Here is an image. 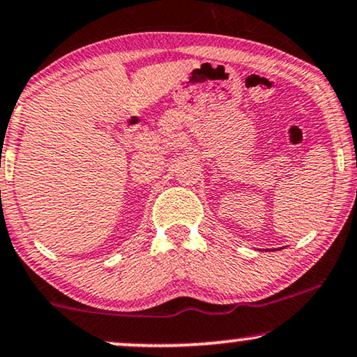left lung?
Here are the masks:
<instances>
[{
  "label": "left lung",
  "mask_w": 357,
  "mask_h": 357,
  "mask_svg": "<svg viewBox=\"0 0 357 357\" xmlns=\"http://www.w3.org/2000/svg\"><path fill=\"white\" fill-rule=\"evenodd\" d=\"M281 250H282V248H281Z\"/></svg>",
  "instance_id": "left-lung-1"
}]
</instances>
